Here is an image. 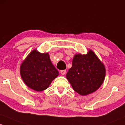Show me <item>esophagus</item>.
Segmentation results:
<instances>
[{
  "label": "esophagus",
  "instance_id": "obj_1",
  "mask_svg": "<svg viewBox=\"0 0 125 125\" xmlns=\"http://www.w3.org/2000/svg\"><path fill=\"white\" fill-rule=\"evenodd\" d=\"M60 73H61V74H62V75H64V74H65V73H66V70H61V72H60Z\"/></svg>",
  "mask_w": 125,
  "mask_h": 125
}]
</instances>
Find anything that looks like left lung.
<instances>
[{"label": "left lung", "instance_id": "8db88e82", "mask_svg": "<svg viewBox=\"0 0 125 125\" xmlns=\"http://www.w3.org/2000/svg\"><path fill=\"white\" fill-rule=\"evenodd\" d=\"M105 76V67L92 51L87 55H74L71 69L66 74L73 90L82 96L97 90Z\"/></svg>", "mask_w": 125, "mask_h": 125}]
</instances>
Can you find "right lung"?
<instances>
[{"label":"right lung","mask_w":125,"mask_h":125,"mask_svg":"<svg viewBox=\"0 0 125 125\" xmlns=\"http://www.w3.org/2000/svg\"><path fill=\"white\" fill-rule=\"evenodd\" d=\"M59 72L53 66L48 53L32 51L20 66L24 83L32 89L41 91L47 89Z\"/></svg>","instance_id":"add662e5"}]
</instances>
